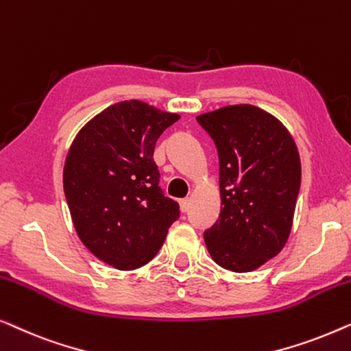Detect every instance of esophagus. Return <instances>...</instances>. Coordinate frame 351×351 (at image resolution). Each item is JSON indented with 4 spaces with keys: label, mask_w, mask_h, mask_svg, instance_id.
<instances>
[{
    "label": "esophagus",
    "mask_w": 351,
    "mask_h": 351,
    "mask_svg": "<svg viewBox=\"0 0 351 351\" xmlns=\"http://www.w3.org/2000/svg\"><path fill=\"white\" fill-rule=\"evenodd\" d=\"M189 205H191V199H182V200H180V206H181L182 213L189 210Z\"/></svg>",
    "instance_id": "34e87169"
}]
</instances>
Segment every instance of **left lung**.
Instances as JSON below:
<instances>
[{"label": "left lung", "mask_w": 351, "mask_h": 351, "mask_svg": "<svg viewBox=\"0 0 351 351\" xmlns=\"http://www.w3.org/2000/svg\"><path fill=\"white\" fill-rule=\"evenodd\" d=\"M219 156V219L205 230L211 259L253 272L288 241L300 187V157L288 128L253 105L197 116Z\"/></svg>", "instance_id": "1"}]
</instances>
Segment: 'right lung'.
Returning a JSON list of instances; mask_svg holds the SVG:
<instances>
[{
  "mask_svg": "<svg viewBox=\"0 0 351 351\" xmlns=\"http://www.w3.org/2000/svg\"><path fill=\"white\" fill-rule=\"evenodd\" d=\"M180 119L140 100L108 106L77 132L63 167L76 234L103 263L133 270L159 253L180 205L162 194L156 141Z\"/></svg>",
  "mask_w": 351,
  "mask_h": 351,
  "instance_id": "right-lung-1",
  "label": "right lung"
}]
</instances>
